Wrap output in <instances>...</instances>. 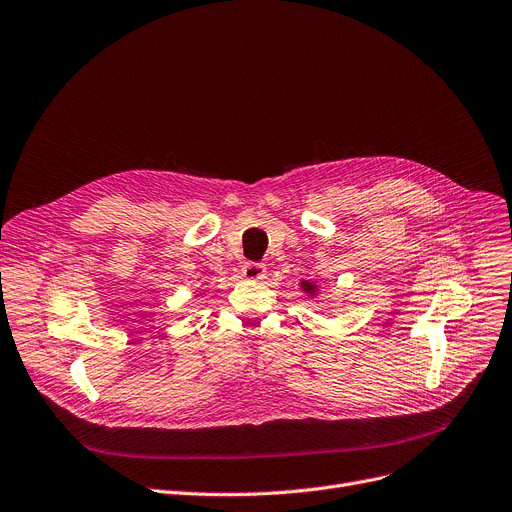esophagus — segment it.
<instances>
[{"label": "esophagus", "mask_w": 512, "mask_h": 512, "mask_svg": "<svg viewBox=\"0 0 512 512\" xmlns=\"http://www.w3.org/2000/svg\"><path fill=\"white\" fill-rule=\"evenodd\" d=\"M240 274H242L244 278H247V280H263V278H265V265H263V263H253V261H249V263L242 265Z\"/></svg>", "instance_id": "1"}]
</instances>
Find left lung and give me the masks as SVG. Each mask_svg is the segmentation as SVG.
I'll return each instance as SVG.
<instances>
[{
	"instance_id": "8db88e82",
	"label": "left lung",
	"mask_w": 512,
	"mask_h": 512,
	"mask_svg": "<svg viewBox=\"0 0 512 512\" xmlns=\"http://www.w3.org/2000/svg\"><path fill=\"white\" fill-rule=\"evenodd\" d=\"M301 288H303V293H309V297H311V295H316V291H318V284L309 282V280H303V282H301Z\"/></svg>"
}]
</instances>
